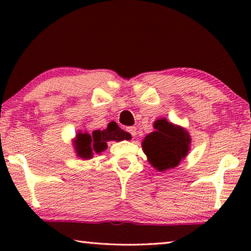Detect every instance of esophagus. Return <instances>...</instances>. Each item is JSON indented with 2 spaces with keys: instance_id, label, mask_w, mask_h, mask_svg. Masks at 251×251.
Listing matches in <instances>:
<instances>
[{
  "instance_id": "esophagus-1",
  "label": "esophagus",
  "mask_w": 251,
  "mask_h": 251,
  "mask_svg": "<svg viewBox=\"0 0 251 251\" xmlns=\"http://www.w3.org/2000/svg\"><path fill=\"white\" fill-rule=\"evenodd\" d=\"M136 130H137V129H136L135 126H129V127H127V128H126V131H128L131 137H135V136H136Z\"/></svg>"
}]
</instances>
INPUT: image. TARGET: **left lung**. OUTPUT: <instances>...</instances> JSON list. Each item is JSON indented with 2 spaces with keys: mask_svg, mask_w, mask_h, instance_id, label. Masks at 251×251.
Segmentation results:
<instances>
[{
  "mask_svg": "<svg viewBox=\"0 0 251 251\" xmlns=\"http://www.w3.org/2000/svg\"><path fill=\"white\" fill-rule=\"evenodd\" d=\"M154 128L156 130L148 134L142 143L148 163L158 172L175 168L189 151L192 138L188 131L166 118L157 120Z\"/></svg>",
  "mask_w": 251,
  "mask_h": 251,
  "instance_id": "1",
  "label": "left lung"
}]
</instances>
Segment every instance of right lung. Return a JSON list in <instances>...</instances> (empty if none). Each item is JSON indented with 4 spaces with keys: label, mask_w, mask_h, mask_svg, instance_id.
Segmentation results:
<instances>
[{
    "label": "right lung",
    "mask_w": 251,
    "mask_h": 251,
    "mask_svg": "<svg viewBox=\"0 0 251 251\" xmlns=\"http://www.w3.org/2000/svg\"><path fill=\"white\" fill-rule=\"evenodd\" d=\"M130 138V135L121 129L116 123H110L104 130H94L90 135L88 133L79 131L74 139V147L76 154L84 159H91L94 154H100L107 148V142H121Z\"/></svg>",
    "instance_id": "right-lung-1"
}]
</instances>
